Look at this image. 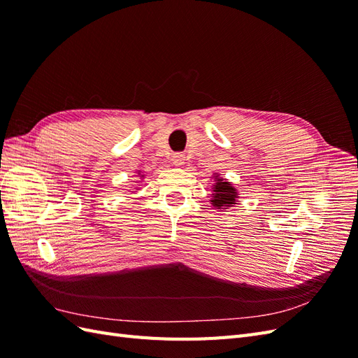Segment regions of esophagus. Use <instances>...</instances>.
Returning <instances> with one entry per match:
<instances>
[{
	"label": "esophagus",
	"mask_w": 358,
	"mask_h": 358,
	"mask_svg": "<svg viewBox=\"0 0 358 358\" xmlns=\"http://www.w3.org/2000/svg\"><path fill=\"white\" fill-rule=\"evenodd\" d=\"M171 161H173V164L180 167V166H183V162H185V155H183V154H175V155H173Z\"/></svg>",
	"instance_id": "34e87169"
}]
</instances>
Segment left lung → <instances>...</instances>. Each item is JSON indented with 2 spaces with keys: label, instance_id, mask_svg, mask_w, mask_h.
Listing matches in <instances>:
<instances>
[{
  "label": "left lung",
  "instance_id": "left-lung-1",
  "mask_svg": "<svg viewBox=\"0 0 358 358\" xmlns=\"http://www.w3.org/2000/svg\"><path fill=\"white\" fill-rule=\"evenodd\" d=\"M239 200V191H237L233 183L227 179H222L218 173L213 175V183H212V199L210 203L215 209L225 210L233 208Z\"/></svg>",
  "mask_w": 358,
  "mask_h": 358
}]
</instances>
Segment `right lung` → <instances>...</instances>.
Here are the masks:
<instances>
[{
    "label": "right lung",
    "instance_id": "add662e5",
    "mask_svg": "<svg viewBox=\"0 0 358 358\" xmlns=\"http://www.w3.org/2000/svg\"><path fill=\"white\" fill-rule=\"evenodd\" d=\"M138 178H140V179H145V175H142V171H140V170H138ZM136 188H137V187H136Z\"/></svg>",
    "mask_w": 358,
    "mask_h": 358
}]
</instances>
